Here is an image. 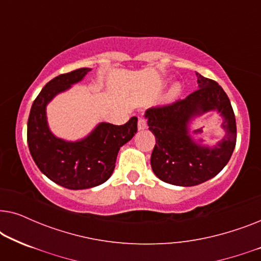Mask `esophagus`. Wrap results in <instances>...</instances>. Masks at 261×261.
<instances>
[{
	"instance_id": "34e87169",
	"label": "esophagus",
	"mask_w": 261,
	"mask_h": 261,
	"mask_svg": "<svg viewBox=\"0 0 261 261\" xmlns=\"http://www.w3.org/2000/svg\"><path fill=\"white\" fill-rule=\"evenodd\" d=\"M146 127H147V123H146L145 117H139V121H138V129H139V130H142V129H145Z\"/></svg>"
}]
</instances>
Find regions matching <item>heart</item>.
<instances>
[{
	"label": "heart",
	"mask_w": 261,
	"mask_h": 261,
	"mask_svg": "<svg viewBox=\"0 0 261 261\" xmlns=\"http://www.w3.org/2000/svg\"><path fill=\"white\" fill-rule=\"evenodd\" d=\"M179 92H180V87L178 84H174L170 88L169 92H167V98H170V99L176 98L177 96L179 95Z\"/></svg>",
	"instance_id": "1"
}]
</instances>
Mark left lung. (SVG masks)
Returning <instances> with one entry per match:
<instances>
[{
  "mask_svg": "<svg viewBox=\"0 0 261 261\" xmlns=\"http://www.w3.org/2000/svg\"><path fill=\"white\" fill-rule=\"evenodd\" d=\"M196 77L198 89L187 98L145 113L148 129L155 137L153 172L160 180L178 187H194L215 177L229 162L237 144V122L227 94L215 81L198 72ZM209 111L223 116L225 130L224 138L213 146L198 144L190 135L192 121Z\"/></svg>",
  "mask_w": 261,
  "mask_h": 261,
  "instance_id": "8db88e82",
  "label": "left lung"
}]
</instances>
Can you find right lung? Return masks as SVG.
<instances>
[{"instance_id": "obj_1", "label": "right lung", "mask_w": 261, "mask_h": 261, "mask_svg": "<svg viewBox=\"0 0 261 261\" xmlns=\"http://www.w3.org/2000/svg\"><path fill=\"white\" fill-rule=\"evenodd\" d=\"M91 69L83 67L59 74L42 88L31 108L27 142L39 170L60 187L83 190L101 185L112 176L120 148L138 130V117L122 126L101 122L87 137L67 141L56 137L48 127L46 107L58 94L81 82Z\"/></svg>"}]
</instances>
